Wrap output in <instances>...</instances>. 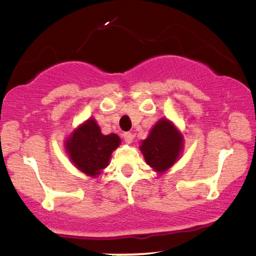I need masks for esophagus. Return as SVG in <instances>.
Wrapping results in <instances>:
<instances>
[{"label":"esophagus","mask_w":256,"mask_h":256,"mask_svg":"<svg viewBox=\"0 0 256 256\" xmlns=\"http://www.w3.org/2000/svg\"><path fill=\"white\" fill-rule=\"evenodd\" d=\"M122 137H124L125 143L128 144H131L132 140H134V134H132L131 132H125V134H122Z\"/></svg>","instance_id":"1"}]
</instances>
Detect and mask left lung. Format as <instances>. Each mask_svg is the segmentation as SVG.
<instances>
[{"instance_id": "8db88e82", "label": "left lung", "mask_w": 256, "mask_h": 256, "mask_svg": "<svg viewBox=\"0 0 256 256\" xmlns=\"http://www.w3.org/2000/svg\"><path fill=\"white\" fill-rule=\"evenodd\" d=\"M145 162L157 172L163 174L174 166L183 150V136L172 122L162 118L139 146Z\"/></svg>"}]
</instances>
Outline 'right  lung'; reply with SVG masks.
I'll return each mask as SVG.
<instances>
[{"label": "right lung", "mask_w": 256, "mask_h": 256, "mask_svg": "<svg viewBox=\"0 0 256 256\" xmlns=\"http://www.w3.org/2000/svg\"><path fill=\"white\" fill-rule=\"evenodd\" d=\"M120 142L116 134H102L94 119L90 118L72 132L64 146L78 169L87 176L96 177L108 166L111 154Z\"/></svg>", "instance_id": "add662e5"}]
</instances>
